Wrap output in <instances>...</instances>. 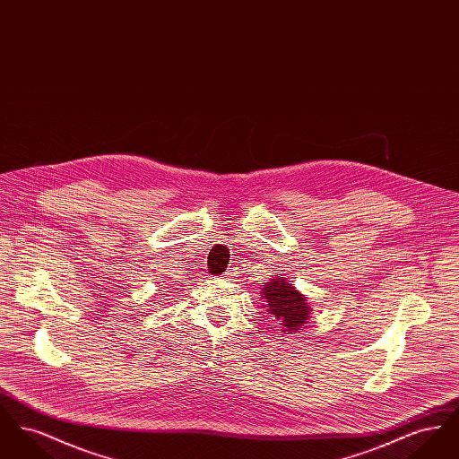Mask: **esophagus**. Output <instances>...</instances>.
I'll list each match as a JSON object with an SVG mask.
<instances>
[{
    "label": "esophagus",
    "instance_id": "34e87169",
    "mask_svg": "<svg viewBox=\"0 0 459 459\" xmlns=\"http://www.w3.org/2000/svg\"><path fill=\"white\" fill-rule=\"evenodd\" d=\"M230 273H232V272H230V270H229V272H227V273H225V275H227V277H229V275H230Z\"/></svg>",
    "mask_w": 459,
    "mask_h": 459
}]
</instances>
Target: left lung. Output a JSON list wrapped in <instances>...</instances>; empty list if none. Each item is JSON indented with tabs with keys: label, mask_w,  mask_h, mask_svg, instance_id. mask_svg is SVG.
Wrapping results in <instances>:
<instances>
[{
	"label": "left lung",
	"mask_w": 459,
	"mask_h": 459,
	"mask_svg": "<svg viewBox=\"0 0 459 459\" xmlns=\"http://www.w3.org/2000/svg\"><path fill=\"white\" fill-rule=\"evenodd\" d=\"M262 299L266 311L281 322L284 332L303 330L309 318L311 307L306 303L305 294L296 290L294 284L284 277H273L262 287Z\"/></svg>",
	"instance_id": "obj_1"
}]
</instances>
